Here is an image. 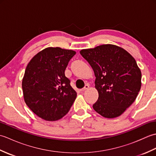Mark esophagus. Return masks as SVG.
<instances>
[{"label":"esophagus","instance_id":"1","mask_svg":"<svg viewBox=\"0 0 156 156\" xmlns=\"http://www.w3.org/2000/svg\"><path fill=\"white\" fill-rule=\"evenodd\" d=\"M88 88H89V85H88V84H86L85 87H84L83 88H82V89H81L80 91H81V92H84V91H85V90H88Z\"/></svg>","mask_w":156,"mask_h":156}]
</instances>
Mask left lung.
Here are the masks:
<instances>
[{
	"label": "left lung",
	"instance_id": "obj_1",
	"mask_svg": "<svg viewBox=\"0 0 156 156\" xmlns=\"http://www.w3.org/2000/svg\"><path fill=\"white\" fill-rule=\"evenodd\" d=\"M81 55L94 72L98 98L94 110L106 118L122 115L136 99L141 86V72L130 54L111 44L82 49Z\"/></svg>",
	"mask_w": 156,
	"mask_h": 156
}]
</instances>
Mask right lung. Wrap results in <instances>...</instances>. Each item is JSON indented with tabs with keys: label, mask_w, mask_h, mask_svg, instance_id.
<instances>
[{
	"label": "right lung",
	"mask_w": 156,
	"mask_h": 156,
	"mask_svg": "<svg viewBox=\"0 0 156 156\" xmlns=\"http://www.w3.org/2000/svg\"><path fill=\"white\" fill-rule=\"evenodd\" d=\"M76 51L48 48L29 62L22 81L23 97L29 108L45 121H54L68 113L77 96L65 76Z\"/></svg>",
	"instance_id": "add662e5"
}]
</instances>
